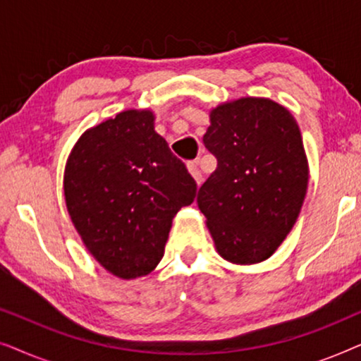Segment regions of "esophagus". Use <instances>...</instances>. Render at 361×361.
Instances as JSON below:
<instances>
[{
	"instance_id": "34e87169",
	"label": "esophagus",
	"mask_w": 361,
	"mask_h": 361,
	"mask_svg": "<svg viewBox=\"0 0 361 361\" xmlns=\"http://www.w3.org/2000/svg\"><path fill=\"white\" fill-rule=\"evenodd\" d=\"M187 169H189V172H190V176L194 177V180L197 182V184H202V172H200V169H199V164H197V162H189V164H187Z\"/></svg>"
}]
</instances>
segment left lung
I'll return each instance as SVG.
<instances>
[{
  "instance_id": "obj_1",
  "label": "left lung",
  "mask_w": 361,
  "mask_h": 361,
  "mask_svg": "<svg viewBox=\"0 0 361 361\" xmlns=\"http://www.w3.org/2000/svg\"><path fill=\"white\" fill-rule=\"evenodd\" d=\"M204 145L216 169L197 194L215 250L233 264L268 259L298 220L309 180L302 136L288 108L241 97L210 110Z\"/></svg>"
}]
</instances>
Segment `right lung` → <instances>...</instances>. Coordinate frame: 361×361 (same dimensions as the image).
<instances>
[{
    "instance_id": "right-lung-1",
    "label": "right lung",
    "mask_w": 361,
    "mask_h": 361,
    "mask_svg": "<svg viewBox=\"0 0 361 361\" xmlns=\"http://www.w3.org/2000/svg\"><path fill=\"white\" fill-rule=\"evenodd\" d=\"M151 110H125L88 128L68 154L63 195L88 253L121 279L149 274L172 220L197 184L154 130Z\"/></svg>"
}]
</instances>
